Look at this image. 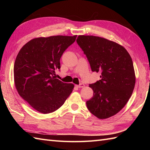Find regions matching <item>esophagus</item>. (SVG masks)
Masks as SVG:
<instances>
[{"label": "esophagus", "instance_id": "obj_1", "mask_svg": "<svg viewBox=\"0 0 150 150\" xmlns=\"http://www.w3.org/2000/svg\"><path fill=\"white\" fill-rule=\"evenodd\" d=\"M76 86L79 88H82L84 87V84H80L79 85H76Z\"/></svg>", "mask_w": 150, "mask_h": 150}]
</instances>
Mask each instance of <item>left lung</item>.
Segmentation results:
<instances>
[{"label":"left lung","instance_id":"left-lung-1","mask_svg":"<svg viewBox=\"0 0 150 150\" xmlns=\"http://www.w3.org/2000/svg\"><path fill=\"white\" fill-rule=\"evenodd\" d=\"M92 71L100 72V80L90 84L93 96L87 108L98 119H105L119 113L132 96L135 74L131 56L124 47L113 41L93 35H79Z\"/></svg>","mask_w":150,"mask_h":150}]
</instances>
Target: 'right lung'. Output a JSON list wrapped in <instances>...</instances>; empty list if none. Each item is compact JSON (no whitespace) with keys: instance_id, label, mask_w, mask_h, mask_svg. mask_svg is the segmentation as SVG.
Here are the masks:
<instances>
[{"instance_id":"right-lung-1","label":"right lung","mask_w":150,"mask_h":150,"mask_svg":"<svg viewBox=\"0 0 150 150\" xmlns=\"http://www.w3.org/2000/svg\"><path fill=\"white\" fill-rule=\"evenodd\" d=\"M77 35L31 39L22 46L14 64V82L19 95L40 113H52L62 106L74 84L56 79L60 59Z\"/></svg>"}]
</instances>
